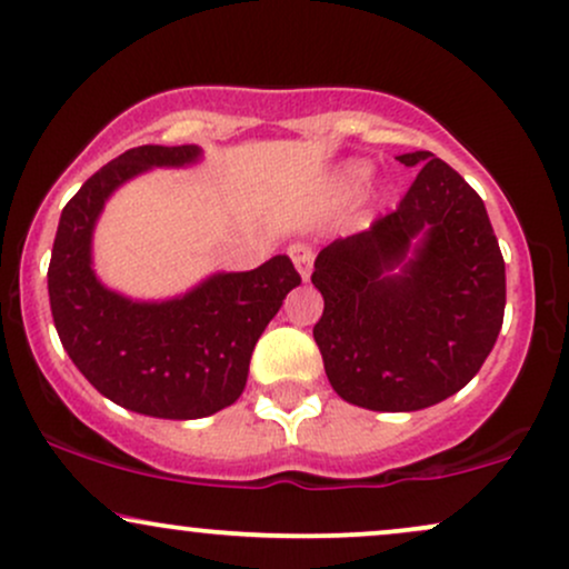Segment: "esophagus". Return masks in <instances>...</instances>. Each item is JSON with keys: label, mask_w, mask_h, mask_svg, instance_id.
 Here are the masks:
<instances>
[{"label": "esophagus", "mask_w": 569, "mask_h": 569, "mask_svg": "<svg viewBox=\"0 0 569 569\" xmlns=\"http://www.w3.org/2000/svg\"><path fill=\"white\" fill-rule=\"evenodd\" d=\"M289 257H291L293 267H297L299 276H302L305 280L310 278V272H312V259H315L312 246H307V243H291V246H289Z\"/></svg>", "instance_id": "esophagus-1"}]
</instances>
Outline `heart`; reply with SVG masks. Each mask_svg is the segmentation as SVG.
I'll return each mask as SVG.
<instances>
[{
  "label": "heart",
  "instance_id": "heart-1",
  "mask_svg": "<svg viewBox=\"0 0 569 569\" xmlns=\"http://www.w3.org/2000/svg\"><path fill=\"white\" fill-rule=\"evenodd\" d=\"M352 177H355V180H360V177H366V167H355V169H352Z\"/></svg>",
  "mask_w": 569,
  "mask_h": 569
}]
</instances>
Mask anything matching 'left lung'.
<instances>
[{"instance_id":"1","label":"left lung","mask_w":569,"mask_h":569,"mask_svg":"<svg viewBox=\"0 0 569 569\" xmlns=\"http://www.w3.org/2000/svg\"><path fill=\"white\" fill-rule=\"evenodd\" d=\"M395 211L328 243L312 283V328L341 400L368 410H421L475 379L503 326L506 267L482 198L429 150ZM415 254H409V246ZM401 267V276L388 272Z\"/></svg>"}]
</instances>
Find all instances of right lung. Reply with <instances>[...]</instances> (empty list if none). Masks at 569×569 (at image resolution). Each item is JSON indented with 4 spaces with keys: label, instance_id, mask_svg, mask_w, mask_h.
<instances>
[{
    "label": "right lung",
    "instance_id": "add662e5",
    "mask_svg": "<svg viewBox=\"0 0 569 569\" xmlns=\"http://www.w3.org/2000/svg\"><path fill=\"white\" fill-rule=\"evenodd\" d=\"M198 146H140L94 172L66 203L47 289L63 350L116 406L156 419H203L246 387L257 339L302 283L286 254L217 272L172 302H132L94 278L89 243L106 198L150 167L193 163Z\"/></svg>",
    "mask_w": 569,
    "mask_h": 569
}]
</instances>
